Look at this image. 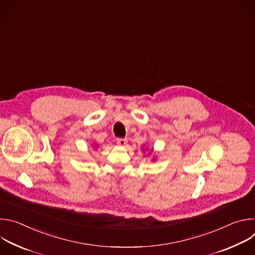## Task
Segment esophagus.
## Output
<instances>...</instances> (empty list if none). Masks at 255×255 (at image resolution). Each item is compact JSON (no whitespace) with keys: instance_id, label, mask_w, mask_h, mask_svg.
Segmentation results:
<instances>
[{"instance_id":"34e87169","label":"esophagus","mask_w":255,"mask_h":255,"mask_svg":"<svg viewBox=\"0 0 255 255\" xmlns=\"http://www.w3.org/2000/svg\"><path fill=\"white\" fill-rule=\"evenodd\" d=\"M117 144L119 145V146H125V145H127V139L118 138L117 139Z\"/></svg>"}]
</instances>
